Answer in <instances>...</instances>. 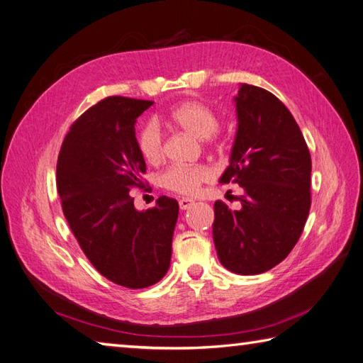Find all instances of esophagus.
<instances>
[{"label": "esophagus", "mask_w": 363, "mask_h": 363, "mask_svg": "<svg viewBox=\"0 0 363 363\" xmlns=\"http://www.w3.org/2000/svg\"><path fill=\"white\" fill-rule=\"evenodd\" d=\"M194 204H195V201H194L192 199H181V200H179V208H181L182 211L192 208Z\"/></svg>", "instance_id": "1"}]
</instances>
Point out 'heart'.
I'll return each mask as SVG.
<instances>
[{
    "label": "heart",
    "instance_id": "heart-1",
    "mask_svg": "<svg viewBox=\"0 0 363 363\" xmlns=\"http://www.w3.org/2000/svg\"><path fill=\"white\" fill-rule=\"evenodd\" d=\"M169 121L176 127L199 140H211L219 128V117L200 101H184L169 113ZM136 146L147 163L160 162L163 157V135L154 118L141 125L136 136ZM211 179V171L203 164H171L159 176V186L171 192L192 195L199 192L203 182Z\"/></svg>",
    "mask_w": 363,
    "mask_h": 363
}]
</instances>
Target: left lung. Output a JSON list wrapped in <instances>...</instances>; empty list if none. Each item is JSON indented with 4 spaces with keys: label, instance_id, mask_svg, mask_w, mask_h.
<instances>
[{
    "label": "left lung",
    "instance_id": "1",
    "mask_svg": "<svg viewBox=\"0 0 363 363\" xmlns=\"http://www.w3.org/2000/svg\"><path fill=\"white\" fill-rule=\"evenodd\" d=\"M238 130L222 184L242 189L241 208L214 203L213 238L223 267L260 274L278 265L298 241L311 208V155L282 101L241 84L235 96Z\"/></svg>",
    "mask_w": 363,
    "mask_h": 363
}]
</instances>
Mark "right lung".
Returning a JSON list of instances; mask_svg holds the SVG:
<instances>
[{
	"mask_svg": "<svg viewBox=\"0 0 363 363\" xmlns=\"http://www.w3.org/2000/svg\"><path fill=\"white\" fill-rule=\"evenodd\" d=\"M154 101L108 96L71 125L57 162V190L72 235L96 272L114 284L144 289L167 274L179 204L160 196L138 211L146 162L135 123Z\"/></svg>",
	"mask_w": 363,
	"mask_h": 363,
	"instance_id": "obj_1",
	"label": "right lung"
}]
</instances>
